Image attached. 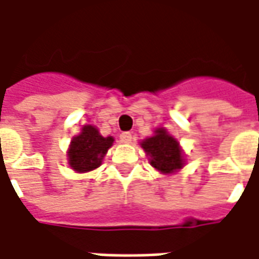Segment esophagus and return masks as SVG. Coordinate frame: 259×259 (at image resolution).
Here are the masks:
<instances>
[{
    "mask_svg": "<svg viewBox=\"0 0 259 259\" xmlns=\"http://www.w3.org/2000/svg\"><path fill=\"white\" fill-rule=\"evenodd\" d=\"M120 142L124 143V144L132 143V135H130L129 132H123V133L120 135Z\"/></svg>",
    "mask_w": 259,
    "mask_h": 259,
    "instance_id": "1",
    "label": "esophagus"
}]
</instances>
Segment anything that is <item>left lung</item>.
I'll use <instances>...</instances> for the list:
<instances>
[{
  "instance_id": "obj_1",
  "label": "left lung",
  "mask_w": 259,
  "mask_h": 259,
  "mask_svg": "<svg viewBox=\"0 0 259 259\" xmlns=\"http://www.w3.org/2000/svg\"><path fill=\"white\" fill-rule=\"evenodd\" d=\"M140 146L147 155L148 162L158 172H178L185 165V155L180 142L168 133L165 127H157L154 135L140 142Z\"/></svg>"
}]
</instances>
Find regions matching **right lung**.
Segmentation results:
<instances>
[{"instance_id":"obj_1","label":"right lung","mask_w":259,"mask_h":259,"mask_svg":"<svg viewBox=\"0 0 259 259\" xmlns=\"http://www.w3.org/2000/svg\"><path fill=\"white\" fill-rule=\"evenodd\" d=\"M112 136L104 137L92 124H84L78 135L74 136L67 150L68 165L75 172H90L98 168L108 150L113 146Z\"/></svg>"}]
</instances>
